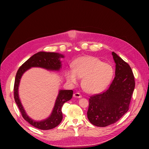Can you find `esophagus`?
I'll return each mask as SVG.
<instances>
[{
    "instance_id": "esophagus-1",
    "label": "esophagus",
    "mask_w": 149,
    "mask_h": 149,
    "mask_svg": "<svg viewBox=\"0 0 149 149\" xmlns=\"http://www.w3.org/2000/svg\"><path fill=\"white\" fill-rule=\"evenodd\" d=\"M74 97L75 98H81L82 95H81V93L79 92H76L75 93H74Z\"/></svg>"
}]
</instances>
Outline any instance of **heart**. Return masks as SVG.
Masks as SVG:
<instances>
[{
	"mask_svg": "<svg viewBox=\"0 0 149 149\" xmlns=\"http://www.w3.org/2000/svg\"><path fill=\"white\" fill-rule=\"evenodd\" d=\"M72 69H68L65 72L67 80L75 84L79 78H83L82 87L89 93L103 91L111 82L113 75L111 65L93 56L76 58L72 62Z\"/></svg>",
	"mask_w": 149,
	"mask_h": 149,
	"instance_id": "obj_1",
	"label": "heart"
}]
</instances>
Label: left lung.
Wrapping results in <instances>:
<instances>
[{
  "label": "left lung",
  "mask_w": 149,
  "mask_h": 149,
  "mask_svg": "<svg viewBox=\"0 0 149 149\" xmlns=\"http://www.w3.org/2000/svg\"><path fill=\"white\" fill-rule=\"evenodd\" d=\"M115 77L105 91L90 97L87 112L89 121L95 126L106 127L114 124L129 111L135 82L127 63L114 52Z\"/></svg>",
  "instance_id": "1"
}]
</instances>
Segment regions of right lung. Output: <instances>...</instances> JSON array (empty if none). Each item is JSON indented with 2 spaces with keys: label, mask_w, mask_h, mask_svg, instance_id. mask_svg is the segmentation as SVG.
<instances>
[{
  "label": "right lung",
  "mask_w": 149,
  "mask_h": 149,
  "mask_svg": "<svg viewBox=\"0 0 149 149\" xmlns=\"http://www.w3.org/2000/svg\"><path fill=\"white\" fill-rule=\"evenodd\" d=\"M63 58L61 54L56 52H39L35 54L27 60L18 69L15 78L14 85V98L23 118L33 126L40 130H50L57 127L60 124L62 119L63 114L61 108L64 103L72 98V90H61L57 98L52 112L49 118L40 121H34L26 114L18 94V88L21 77L26 70L31 67H40L48 70H58L61 68L60 58Z\"/></svg>",
  "instance_id": "right-lung-1"
}]
</instances>
